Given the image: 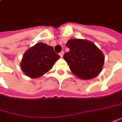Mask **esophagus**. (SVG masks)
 Instances as JSON below:
<instances>
[{
	"label": "esophagus",
	"instance_id": "esophagus-1",
	"mask_svg": "<svg viewBox=\"0 0 122 122\" xmlns=\"http://www.w3.org/2000/svg\"><path fill=\"white\" fill-rule=\"evenodd\" d=\"M63 55H64V52H63V51H61V53H59V55H60V57H63Z\"/></svg>",
	"mask_w": 122,
	"mask_h": 122
}]
</instances>
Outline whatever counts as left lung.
I'll return each mask as SVG.
<instances>
[{
	"mask_svg": "<svg viewBox=\"0 0 122 122\" xmlns=\"http://www.w3.org/2000/svg\"><path fill=\"white\" fill-rule=\"evenodd\" d=\"M69 51L63 55L71 72L82 80L95 78L102 71L105 56L91 41L70 39L66 43Z\"/></svg>",
	"mask_w": 122,
	"mask_h": 122,
	"instance_id": "8db88e82",
	"label": "left lung"
}]
</instances>
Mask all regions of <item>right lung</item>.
<instances>
[{
  "mask_svg": "<svg viewBox=\"0 0 122 122\" xmlns=\"http://www.w3.org/2000/svg\"><path fill=\"white\" fill-rule=\"evenodd\" d=\"M59 58L53 46L38 42L23 54L20 67L29 78H40L52 69Z\"/></svg>",
  "mask_w": 122,
  "mask_h": 122,
  "instance_id": "obj_1",
  "label": "right lung"
}]
</instances>
